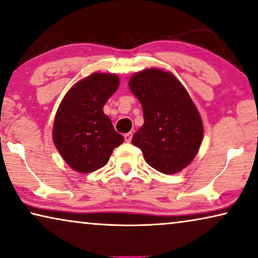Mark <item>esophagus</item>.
<instances>
[{"instance_id":"esophagus-1","label":"esophagus","mask_w":258,"mask_h":258,"mask_svg":"<svg viewBox=\"0 0 258 258\" xmlns=\"http://www.w3.org/2000/svg\"><path fill=\"white\" fill-rule=\"evenodd\" d=\"M132 137H133V134L131 133V132L130 133H126L125 136H124L126 143H131V140H132Z\"/></svg>"}]
</instances>
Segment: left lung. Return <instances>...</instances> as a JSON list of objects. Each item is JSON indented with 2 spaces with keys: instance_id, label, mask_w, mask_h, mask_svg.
Instances as JSON below:
<instances>
[{
  "instance_id": "1",
  "label": "left lung",
  "mask_w": 258,
  "mask_h": 258,
  "mask_svg": "<svg viewBox=\"0 0 258 258\" xmlns=\"http://www.w3.org/2000/svg\"><path fill=\"white\" fill-rule=\"evenodd\" d=\"M128 85L144 112V125L132 144L159 172L182 170L195 158L203 137L200 113L187 90L173 74L155 68L134 74Z\"/></svg>"
}]
</instances>
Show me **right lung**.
<instances>
[{
  "mask_svg": "<svg viewBox=\"0 0 258 258\" xmlns=\"http://www.w3.org/2000/svg\"><path fill=\"white\" fill-rule=\"evenodd\" d=\"M118 86L117 75L94 72L76 83L58 107L52 140L65 162L79 173L104 167L124 141L103 111Z\"/></svg>",
  "mask_w": 258,
  "mask_h": 258,
  "instance_id": "obj_1",
  "label": "right lung"
}]
</instances>
